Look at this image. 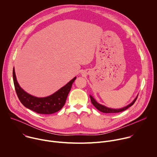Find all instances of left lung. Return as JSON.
Here are the masks:
<instances>
[{"label":"left lung","instance_id":"obj_1","mask_svg":"<svg viewBox=\"0 0 157 157\" xmlns=\"http://www.w3.org/2000/svg\"><path fill=\"white\" fill-rule=\"evenodd\" d=\"M89 96H90L92 104L94 105V107L98 110H99V111L102 112V113H120V112L124 111V110L127 109L129 107L132 106L134 103H135L136 101L137 100L138 95L137 96V97L135 99H134V100L130 104H129L128 105H126V106H125V107H124L122 108H121V109H113V108L107 107H106V106H105L104 105H102V104L98 103L91 95H89Z\"/></svg>","mask_w":157,"mask_h":157}]
</instances>
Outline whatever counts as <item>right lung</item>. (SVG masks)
<instances>
[{
  "mask_svg": "<svg viewBox=\"0 0 157 157\" xmlns=\"http://www.w3.org/2000/svg\"><path fill=\"white\" fill-rule=\"evenodd\" d=\"M76 78V77H75L54 94L44 98H37L27 93L20 86L17 80L14 68L13 69V83L20 101L25 107L38 114H51L61 109Z\"/></svg>",
  "mask_w": 157,
  "mask_h": 157,
  "instance_id": "right-lung-1",
  "label": "right lung"
}]
</instances>
